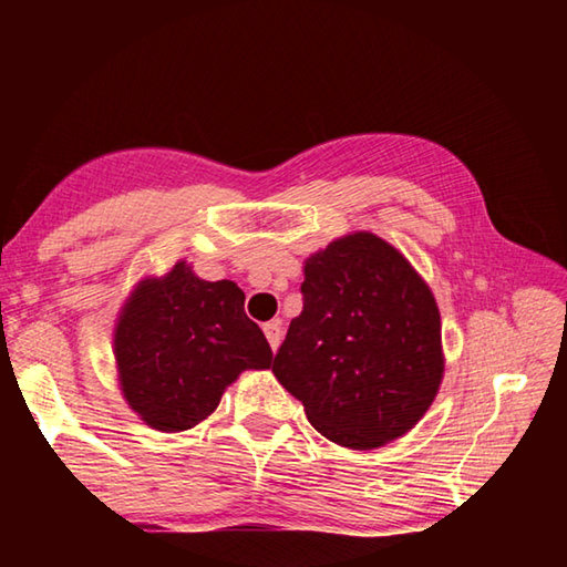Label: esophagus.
<instances>
[{
	"label": "esophagus",
	"mask_w": 567,
	"mask_h": 567,
	"mask_svg": "<svg viewBox=\"0 0 567 567\" xmlns=\"http://www.w3.org/2000/svg\"><path fill=\"white\" fill-rule=\"evenodd\" d=\"M262 330H265V338H267V342H270V348H272V350L280 348V342H282V324H280V320L267 322Z\"/></svg>",
	"instance_id": "esophagus-1"
}]
</instances>
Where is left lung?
Wrapping results in <instances>:
<instances>
[{
    "instance_id": "obj_1",
    "label": "left lung",
    "mask_w": 567,
    "mask_h": 567,
    "mask_svg": "<svg viewBox=\"0 0 567 567\" xmlns=\"http://www.w3.org/2000/svg\"><path fill=\"white\" fill-rule=\"evenodd\" d=\"M300 290L272 372L312 427L352 450L410 433L445 370L427 282L385 239L352 233L307 257Z\"/></svg>"
}]
</instances>
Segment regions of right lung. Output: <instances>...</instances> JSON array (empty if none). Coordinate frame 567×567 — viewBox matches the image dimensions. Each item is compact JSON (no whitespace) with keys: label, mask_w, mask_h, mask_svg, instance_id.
Here are the masks:
<instances>
[{"label":"right lung","mask_w":567,"mask_h":567,"mask_svg":"<svg viewBox=\"0 0 567 567\" xmlns=\"http://www.w3.org/2000/svg\"><path fill=\"white\" fill-rule=\"evenodd\" d=\"M114 360L127 405L162 433L213 415L245 370H267L272 350L245 315L233 280L207 282L179 260L165 277H145L114 328Z\"/></svg>","instance_id":"obj_1"}]
</instances>
